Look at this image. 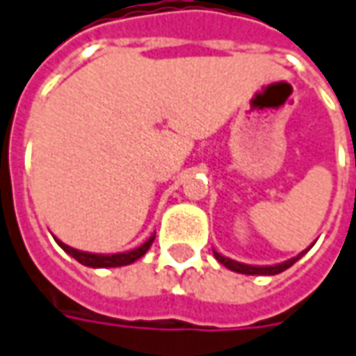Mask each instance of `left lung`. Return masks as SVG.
Masks as SVG:
<instances>
[{
	"label": "left lung",
	"mask_w": 356,
	"mask_h": 356,
	"mask_svg": "<svg viewBox=\"0 0 356 356\" xmlns=\"http://www.w3.org/2000/svg\"><path fill=\"white\" fill-rule=\"evenodd\" d=\"M216 254V259L223 266H227L229 270H233V273H241V274H280L284 273L286 268H290L292 264H294L298 259H302V254L300 257H296V259H290V261L282 262V264H274V266H249V264H241V262H235L231 261V259H225V257H221V254H217V252H213Z\"/></svg>",
	"instance_id": "1"
}]
</instances>
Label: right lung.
<instances>
[{"mask_svg": "<svg viewBox=\"0 0 356 356\" xmlns=\"http://www.w3.org/2000/svg\"><path fill=\"white\" fill-rule=\"evenodd\" d=\"M154 237H150L147 243H143L139 249L129 250V252H119V254H92V252H82V250H76L68 245H64L58 241L62 249L66 250L70 257H74L78 262H82L83 266H92V268H111V266H125V264H131L137 259H140L147 250L150 249Z\"/></svg>", "mask_w": 356, "mask_h": 356, "instance_id": "obj_1", "label": "right lung"}]
</instances>
